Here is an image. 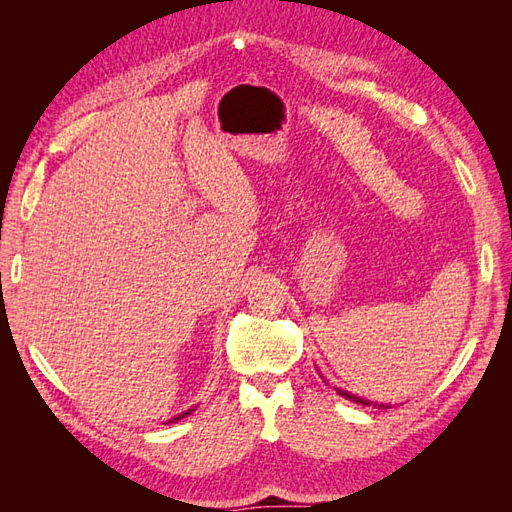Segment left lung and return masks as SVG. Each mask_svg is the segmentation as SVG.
Here are the masks:
<instances>
[{
  "label": "left lung",
  "mask_w": 512,
  "mask_h": 512,
  "mask_svg": "<svg viewBox=\"0 0 512 512\" xmlns=\"http://www.w3.org/2000/svg\"><path fill=\"white\" fill-rule=\"evenodd\" d=\"M335 391H337V395H342V397H346V399H350V401H356V404H361V406H371V401H369V399L356 397V395H352V393H348V391H342V389H335ZM374 406H380V408H389V406H384V404H374Z\"/></svg>",
  "instance_id": "left-lung-1"
}]
</instances>
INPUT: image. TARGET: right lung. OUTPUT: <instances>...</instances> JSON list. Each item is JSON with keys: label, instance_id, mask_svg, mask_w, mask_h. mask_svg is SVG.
Segmentation results:
<instances>
[{"label": "right lung", "instance_id": "obj_1", "mask_svg": "<svg viewBox=\"0 0 512 512\" xmlns=\"http://www.w3.org/2000/svg\"><path fill=\"white\" fill-rule=\"evenodd\" d=\"M196 410V406H192L190 410H185V412H181V414H177L175 418H170V421L168 423H175V421H181V418H185V416H188V414H192Z\"/></svg>", "mask_w": 512, "mask_h": 512}]
</instances>
